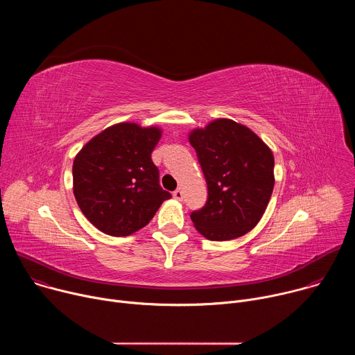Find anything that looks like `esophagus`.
Returning <instances> with one entry per match:
<instances>
[{
	"mask_svg": "<svg viewBox=\"0 0 355 355\" xmlns=\"http://www.w3.org/2000/svg\"><path fill=\"white\" fill-rule=\"evenodd\" d=\"M173 196H174V199H177V200H182V199H184V192H182V189L178 188L177 191H174Z\"/></svg>",
	"mask_w": 355,
	"mask_h": 355,
	"instance_id": "34e87169",
	"label": "esophagus"
}]
</instances>
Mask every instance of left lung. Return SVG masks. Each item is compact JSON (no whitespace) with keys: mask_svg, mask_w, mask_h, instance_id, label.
I'll return each instance as SVG.
<instances>
[{"mask_svg":"<svg viewBox=\"0 0 355 355\" xmlns=\"http://www.w3.org/2000/svg\"><path fill=\"white\" fill-rule=\"evenodd\" d=\"M208 184L205 207L191 214L208 240L244 236L263 218L274 189V155L250 128L227 118L188 135Z\"/></svg>","mask_w":355,"mask_h":355,"instance_id":"1","label":"left lung"}]
</instances>
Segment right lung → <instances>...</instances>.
Segmentation results:
<instances>
[{
  "label": "right lung",
  "mask_w": 355,
  "mask_h": 355,
  "mask_svg": "<svg viewBox=\"0 0 355 355\" xmlns=\"http://www.w3.org/2000/svg\"><path fill=\"white\" fill-rule=\"evenodd\" d=\"M163 135L159 126L115 123L95 135L73 162V192L84 216L110 236L144 227L171 193L151 162Z\"/></svg>",
  "instance_id": "1"
}]
</instances>
